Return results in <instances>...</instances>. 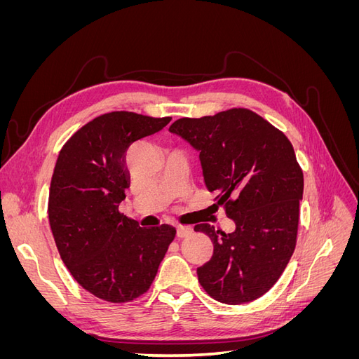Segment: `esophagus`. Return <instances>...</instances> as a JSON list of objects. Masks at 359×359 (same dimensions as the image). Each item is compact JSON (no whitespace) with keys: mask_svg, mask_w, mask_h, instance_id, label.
<instances>
[{"mask_svg":"<svg viewBox=\"0 0 359 359\" xmlns=\"http://www.w3.org/2000/svg\"><path fill=\"white\" fill-rule=\"evenodd\" d=\"M193 233V229L189 226H178L177 227V236L178 238H187Z\"/></svg>","mask_w":359,"mask_h":359,"instance_id":"obj_1","label":"esophagus"}]
</instances>
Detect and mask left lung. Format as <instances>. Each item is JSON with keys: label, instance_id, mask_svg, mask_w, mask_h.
Here are the masks:
<instances>
[{"label": "left lung", "instance_id": "8db88e82", "mask_svg": "<svg viewBox=\"0 0 359 359\" xmlns=\"http://www.w3.org/2000/svg\"><path fill=\"white\" fill-rule=\"evenodd\" d=\"M169 132L199 151L206 189L235 222L231 233L194 226L214 244L198 268L201 286L231 306L257 299L277 283L297 245L304 177L290 140L243 107L181 118Z\"/></svg>", "mask_w": 359, "mask_h": 359}]
</instances>
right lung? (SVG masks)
Instances as JSON below:
<instances>
[{"instance_id":"obj_1","label":"right lung","mask_w":359,"mask_h":359,"mask_svg":"<svg viewBox=\"0 0 359 359\" xmlns=\"http://www.w3.org/2000/svg\"><path fill=\"white\" fill-rule=\"evenodd\" d=\"M170 116L109 112L79 128L60 151L49 190V224L64 265L94 297L144 295L175 238V227H140L118 211L130 187L126 153Z\"/></svg>"}]
</instances>
